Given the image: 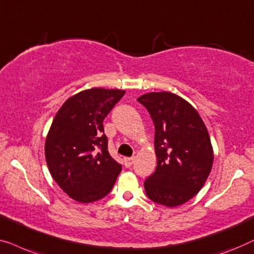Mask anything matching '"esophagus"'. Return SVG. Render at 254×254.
<instances>
[{"label":"esophagus","instance_id":"1","mask_svg":"<svg viewBox=\"0 0 254 254\" xmlns=\"http://www.w3.org/2000/svg\"><path fill=\"white\" fill-rule=\"evenodd\" d=\"M134 162V158H126L124 159V166L127 168H130Z\"/></svg>","mask_w":254,"mask_h":254}]
</instances>
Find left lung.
I'll return each mask as SVG.
<instances>
[{
    "label": "left lung",
    "instance_id": "obj_1",
    "mask_svg": "<svg viewBox=\"0 0 254 254\" xmlns=\"http://www.w3.org/2000/svg\"><path fill=\"white\" fill-rule=\"evenodd\" d=\"M138 101L147 109L155 127L158 166L146 178V194L159 205H183L198 193L212 170L208 131L197 110L174 93H147Z\"/></svg>",
    "mask_w": 254,
    "mask_h": 254
}]
</instances>
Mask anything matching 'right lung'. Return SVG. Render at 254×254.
Returning a JSON list of instances; mask_svg holds the SVG:
<instances>
[{"label": "right lung", "instance_id": "1", "mask_svg": "<svg viewBox=\"0 0 254 254\" xmlns=\"http://www.w3.org/2000/svg\"><path fill=\"white\" fill-rule=\"evenodd\" d=\"M126 92L91 88L67 99L46 138L52 177L67 195L87 203L112 191L122 166L108 152L103 120Z\"/></svg>", "mask_w": 254, "mask_h": 254}]
</instances>
